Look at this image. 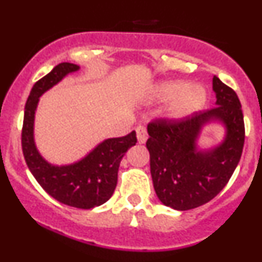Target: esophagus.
Listing matches in <instances>:
<instances>
[{"mask_svg": "<svg viewBox=\"0 0 262 262\" xmlns=\"http://www.w3.org/2000/svg\"><path fill=\"white\" fill-rule=\"evenodd\" d=\"M136 132H137V138H138L139 143H141V144L146 143V141L148 139V133H147L146 126L138 125V126H137Z\"/></svg>", "mask_w": 262, "mask_h": 262, "instance_id": "obj_1", "label": "esophagus"}]
</instances>
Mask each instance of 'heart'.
<instances>
[{
  "label": "heart",
  "mask_w": 262,
  "mask_h": 262,
  "mask_svg": "<svg viewBox=\"0 0 262 262\" xmlns=\"http://www.w3.org/2000/svg\"><path fill=\"white\" fill-rule=\"evenodd\" d=\"M156 97L162 101H171L167 110L170 118L182 119L203 106L207 94L202 86H189L182 81H167L156 87Z\"/></svg>",
  "instance_id": "1"
}]
</instances>
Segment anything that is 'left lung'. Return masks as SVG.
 Here are the masks:
<instances>
[{
    "label": "left lung",
    "instance_id": "obj_1",
    "mask_svg": "<svg viewBox=\"0 0 262 262\" xmlns=\"http://www.w3.org/2000/svg\"><path fill=\"white\" fill-rule=\"evenodd\" d=\"M215 106L182 119H153L146 146L150 175L158 199L176 210H189L210 202L233 175L245 144V123L236 92L213 77ZM210 120L226 125L221 146L208 152L196 149L200 129Z\"/></svg>",
    "mask_w": 262,
    "mask_h": 262
}]
</instances>
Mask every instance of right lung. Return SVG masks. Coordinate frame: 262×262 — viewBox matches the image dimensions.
I'll use <instances>...</instances> for the list:
<instances>
[{
  "label": "right lung",
  "instance_id": "right-lung-1",
  "mask_svg": "<svg viewBox=\"0 0 262 262\" xmlns=\"http://www.w3.org/2000/svg\"><path fill=\"white\" fill-rule=\"evenodd\" d=\"M78 68L73 63H59L35 82L25 105L21 146L29 170L50 196L70 207L91 209L106 203L114 194L120 161L126 150L137 143V136L133 130L125 137L106 139L83 160L60 167L50 165L39 155L33 137L34 114L39 97Z\"/></svg>",
  "mask_w": 262,
  "mask_h": 262
}]
</instances>
